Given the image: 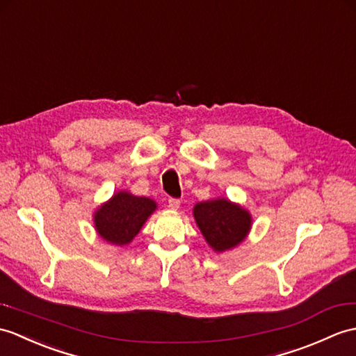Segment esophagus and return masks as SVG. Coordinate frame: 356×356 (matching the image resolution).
<instances>
[{
    "label": "esophagus",
    "instance_id": "34e87169",
    "mask_svg": "<svg viewBox=\"0 0 356 356\" xmlns=\"http://www.w3.org/2000/svg\"><path fill=\"white\" fill-rule=\"evenodd\" d=\"M179 206H180L179 198H170V200H168V208L170 209L176 211V209H179Z\"/></svg>",
    "mask_w": 356,
    "mask_h": 356
}]
</instances>
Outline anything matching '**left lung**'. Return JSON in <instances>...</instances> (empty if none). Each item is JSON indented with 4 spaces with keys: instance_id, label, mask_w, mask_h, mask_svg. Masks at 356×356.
<instances>
[{
    "instance_id": "obj_1",
    "label": "left lung",
    "mask_w": 356,
    "mask_h": 356,
    "mask_svg": "<svg viewBox=\"0 0 356 356\" xmlns=\"http://www.w3.org/2000/svg\"><path fill=\"white\" fill-rule=\"evenodd\" d=\"M194 217L206 241L217 252L241 243L252 225L249 212L225 198L197 203Z\"/></svg>"
}]
</instances>
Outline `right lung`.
Instances as JSON below:
<instances>
[{
    "instance_id": "right-lung-1",
    "label": "right lung",
    "mask_w": 356,
    "mask_h": 356,
    "mask_svg": "<svg viewBox=\"0 0 356 356\" xmlns=\"http://www.w3.org/2000/svg\"><path fill=\"white\" fill-rule=\"evenodd\" d=\"M154 209L156 203L150 198L118 193L97 211V232L112 244H129Z\"/></svg>"
}]
</instances>
